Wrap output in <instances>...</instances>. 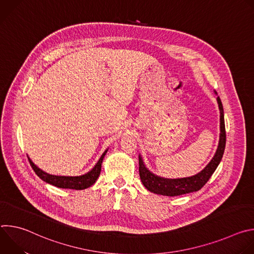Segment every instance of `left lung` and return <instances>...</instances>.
Segmentation results:
<instances>
[{"label": "left lung", "instance_id": "8db88e82", "mask_svg": "<svg viewBox=\"0 0 254 254\" xmlns=\"http://www.w3.org/2000/svg\"><path fill=\"white\" fill-rule=\"evenodd\" d=\"M216 93V91H215ZM217 94V93H216ZM217 103L220 111V134H219V142L217 147L216 153L213 156L212 160L208 163V165L200 171L198 174L186 177V178H177V179H168L164 177H160L154 173H152L147 166L144 165L142 157L138 156V170L139 177L142 185L146 187L152 193L163 195V196H180L192 192L199 191L213 175L215 170L220 164L226 143V133H225V124H224V112L221 99L219 96L217 97Z\"/></svg>", "mask_w": 254, "mask_h": 254}]
</instances>
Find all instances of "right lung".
<instances>
[{"label": "right lung", "instance_id": "1", "mask_svg": "<svg viewBox=\"0 0 254 254\" xmlns=\"http://www.w3.org/2000/svg\"><path fill=\"white\" fill-rule=\"evenodd\" d=\"M108 149L104 151V153L101 155L95 166L87 173L81 175V176H56V175H51L48 174L44 171H42L40 168L36 166L32 160L28 157L30 165L32 166L34 172L37 174V176L43 180L44 182L53 185L58 188L62 189H72V190H84L87 189L88 187L92 186L95 182L97 178L100 175L101 171V164L103 161V158L105 157Z\"/></svg>", "mask_w": 254, "mask_h": 254}]
</instances>
